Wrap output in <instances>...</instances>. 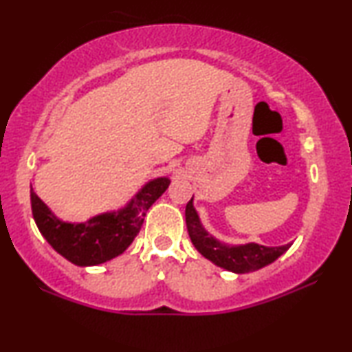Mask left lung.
Instances as JSON below:
<instances>
[{
  "label": "left lung",
  "instance_id": "left-lung-1",
  "mask_svg": "<svg viewBox=\"0 0 352 352\" xmlns=\"http://www.w3.org/2000/svg\"><path fill=\"white\" fill-rule=\"evenodd\" d=\"M185 217L188 234H190V239L197 252L202 256H206L207 260H210L212 263H215L226 271H231V273H252V271L268 266L279 258L284 252L289 250L290 247V244L266 247L256 244V242L230 245L225 244V242H220L204 230L199 215H197L195 206H192V197L186 204Z\"/></svg>",
  "mask_w": 352,
  "mask_h": 352
}]
</instances>
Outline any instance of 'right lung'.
I'll return each instance as SVG.
<instances>
[{
  "label": "right lung",
  "mask_w": 352,
  "mask_h": 352,
  "mask_svg": "<svg viewBox=\"0 0 352 352\" xmlns=\"http://www.w3.org/2000/svg\"><path fill=\"white\" fill-rule=\"evenodd\" d=\"M170 185L167 177L145 183L121 209L98 214L82 223L63 221L30 191L34 223L52 249L76 266H96L121 255L140 231L150 207Z\"/></svg>",
  "instance_id": "add662e5"
}]
</instances>
